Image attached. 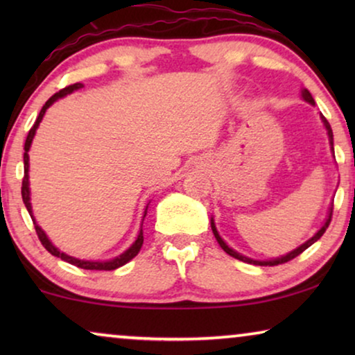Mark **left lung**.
Wrapping results in <instances>:
<instances>
[{
	"instance_id": "1",
	"label": "left lung",
	"mask_w": 355,
	"mask_h": 355,
	"mask_svg": "<svg viewBox=\"0 0 355 355\" xmlns=\"http://www.w3.org/2000/svg\"><path fill=\"white\" fill-rule=\"evenodd\" d=\"M302 98H304L305 101H309L310 105H315V100L312 98V95H310V92H309L307 89H304V90H302ZM322 123H323V125H324V128H327V130H328V139H329V145H331V152H333V155H334V148H333V130H331V125H329V123H328V121H327V118H324V116H322ZM331 215H333V207L329 208V211H328V216H327V221L323 223V226L320 227L317 234H315L313 237H310V239H309L307 242H304V244H302V245H299L297 249H294L293 252H289V254H286V255H283V257H278V259H273V260H254V259H249V257H244V255H241L239 252H236L234 249H231V247L227 245L226 242L221 239V236L218 234V231H216V226H215V223H213V218H211V231H213V234H215V237H216L218 244L221 245V249L225 250L227 255L234 257V259L241 260V261H245V263H252V265H260V266H275V265L286 263V261H289V260L295 259V257L302 254V252H304L305 249H309V247L312 245L313 242H317V241L320 239V237H322V236L324 234V231H327V227L329 226V223H331Z\"/></svg>"
}]
</instances>
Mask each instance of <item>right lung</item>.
<instances>
[{
    "label": "right lung",
    "mask_w": 355,
    "mask_h": 355,
    "mask_svg": "<svg viewBox=\"0 0 355 355\" xmlns=\"http://www.w3.org/2000/svg\"><path fill=\"white\" fill-rule=\"evenodd\" d=\"M79 89H82V84L69 85V87H66V89H62V90H60V92H56V94L53 95L51 98H48L46 103L43 105V108H42V111H40V114H38V118H37V121H35V124H33V125H32V129L28 130V135H27V139H26V145H24V150H26V152H24L22 200H24V203H26V208H27L28 215H31V218H32L33 225H35V231H37L38 239H40L42 245L45 247V249H46L48 252H50L51 255H55V257H58V259L64 260V261H67V263H71V265H74V266H79V268H84V270H100V271H101V270H105V271H110V270H116V268H119V266L125 265V263H128V261L132 260L134 257L139 254V252H140V247H142V244H144V231H142V230H140L139 236H137V239H135L134 244L130 245L129 249L124 252V254H121L119 257H116V259H113V260H105V261L79 260V259H76V257H71V255L64 254V252H61L60 249H58V247L53 245V244H51V241L48 239V236L45 234V231H43L42 227L37 225L35 218H33V213H32L31 187H28V150H31V145H32L33 135H35V130H37V128H38V124L42 123L43 114H45V111H46L48 108H50V106H51L53 103H55L56 100H60V98H62V96L69 95V94H72V92H74V90H79ZM145 215H147V208H145L144 218H145Z\"/></svg>",
    "instance_id": "add662e5"
}]
</instances>
